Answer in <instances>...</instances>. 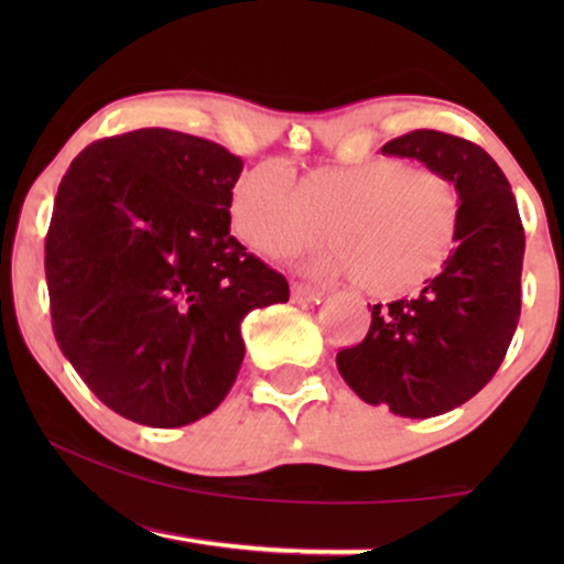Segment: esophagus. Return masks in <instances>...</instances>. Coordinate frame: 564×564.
Here are the masks:
<instances>
[{
    "label": "esophagus",
    "instance_id": "34e87169",
    "mask_svg": "<svg viewBox=\"0 0 564 564\" xmlns=\"http://www.w3.org/2000/svg\"><path fill=\"white\" fill-rule=\"evenodd\" d=\"M292 300L295 303H313L318 305L321 303V292L311 288V284H303V282H295L292 284Z\"/></svg>",
    "mask_w": 564,
    "mask_h": 564
}]
</instances>
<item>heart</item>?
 <instances>
[{
    "instance_id": "1",
    "label": "heart",
    "mask_w": 564,
    "mask_h": 564,
    "mask_svg": "<svg viewBox=\"0 0 564 564\" xmlns=\"http://www.w3.org/2000/svg\"><path fill=\"white\" fill-rule=\"evenodd\" d=\"M462 199L449 176L372 159L321 166L292 184L276 166L238 176L228 197L234 234L261 257L288 259L326 236L321 272L357 276L375 297L411 295L442 272L459 234Z\"/></svg>"
}]
</instances>
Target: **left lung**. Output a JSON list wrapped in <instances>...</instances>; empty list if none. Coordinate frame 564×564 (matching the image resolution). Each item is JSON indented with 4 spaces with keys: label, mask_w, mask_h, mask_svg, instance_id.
Returning a JSON list of instances; mask_svg holds the SVG:
<instances>
[{
    "label": "left lung",
    "mask_w": 564,
    "mask_h": 564,
    "mask_svg": "<svg viewBox=\"0 0 564 564\" xmlns=\"http://www.w3.org/2000/svg\"><path fill=\"white\" fill-rule=\"evenodd\" d=\"M382 153L449 176L462 199L457 246L419 297L372 305L365 341L338 351L336 367L365 403L431 419L467 403L498 372L519 326L527 241L511 184L480 145L413 130Z\"/></svg>",
    "instance_id": "obj_1"
}]
</instances>
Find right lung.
Here are the masks:
<instances>
[{
    "mask_svg": "<svg viewBox=\"0 0 564 564\" xmlns=\"http://www.w3.org/2000/svg\"><path fill=\"white\" fill-rule=\"evenodd\" d=\"M241 169L205 138L141 128L87 145L58 184L53 334L122 419L176 429L213 413L241 369V321L290 300L288 280L230 236Z\"/></svg>",
    "mask_w": 564,
    "mask_h": 564,
    "instance_id": "obj_1",
    "label": "right lung"
}]
</instances>
